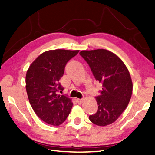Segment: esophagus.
I'll return each instance as SVG.
<instances>
[{
    "label": "esophagus",
    "mask_w": 155,
    "mask_h": 155,
    "mask_svg": "<svg viewBox=\"0 0 155 155\" xmlns=\"http://www.w3.org/2000/svg\"><path fill=\"white\" fill-rule=\"evenodd\" d=\"M77 101H78V102L79 103V104H81V103H82L83 102V99H79V98H78L77 99Z\"/></svg>",
    "instance_id": "1"
}]
</instances>
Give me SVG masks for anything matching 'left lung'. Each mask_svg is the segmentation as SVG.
I'll return each instance as SVG.
<instances>
[{
	"mask_svg": "<svg viewBox=\"0 0 155 155\" xmlns=\"http://www.w3.org/2000/svg\"><path fill=\"white\" fill-rule=\"evenodd\" d=\"M89 64L102 89L96 97L98 111L89 119L98 126H106L117 119L127 108L132 93L130 75L124 62L114 53L100 49L79 53Z\"/></svg>",
	"mask_w": 155,
	"mask_h": 155,
	"instance_id": "8db88e82",
	"label": "left lung"
}]
</instances>
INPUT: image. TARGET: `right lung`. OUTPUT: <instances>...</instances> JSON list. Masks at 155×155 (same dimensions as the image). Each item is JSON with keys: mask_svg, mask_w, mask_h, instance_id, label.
Instances as JSON below:
<instances>
[{"mask_svg": "<svg viewBox=\"0 0 155 155\" xmlns=\"http://www.w3.org/2000/svg\"><path fill=\"white\" fill-rule=\"evenodd\" d=\"M78 50L55 49L45 51L36 58L26 74V90L29 102L40 119L58 126L67 118L72 109V100L60 95L64 88L59 83L67 62Z\"/></svg>", "mask_w": 155, "mask_h": 155, "instance_id": "right-lung-1", "label": "right lung"}]
</instances>
